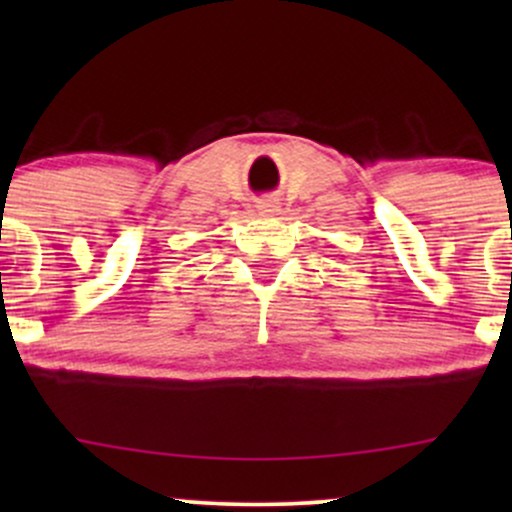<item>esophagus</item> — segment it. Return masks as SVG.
Masks as SVG:
<instances>
[{
    "label": "esophagus",
    "mask_w": 512,
    "mask_h": 512,
    "mask_svg": "<svg viewBox=\"0 0 512 512\" xmlns=\"http://www.w3.org/2000/svg\"><path fill=\"white\" fill-rule=\"evenodd\" d=\"M257 211H260L262 216H274L276 211H279V199L274 197H264L257 202Z\"/></svg>",
    "instance_id": "1"
}]
</instances>
